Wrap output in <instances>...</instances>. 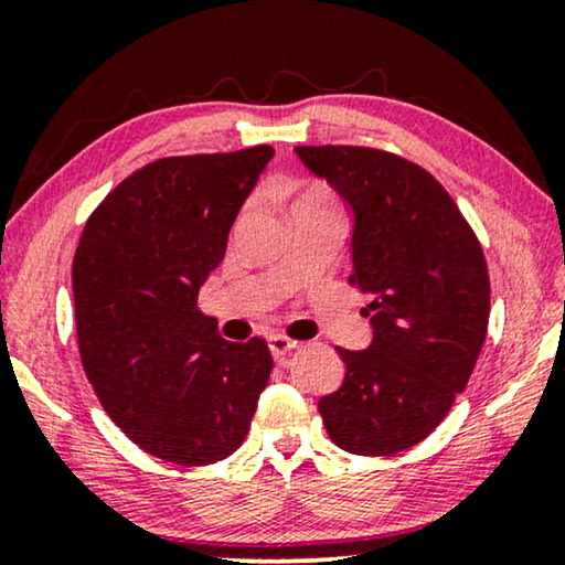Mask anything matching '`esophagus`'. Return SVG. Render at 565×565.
<instances>
[{
  "mask_svg": "<svg viewBox=\"0 0 565 565\" xmlns=\"http://www.w3.org/2000/svg\"><path fill=\"white\" fill-rule=\"evenodd\" d=\"M296 347H298V342H292V339L282 337V334L269 337V350H273V358H275L277 365H285V362H288V358H290V352L296 350Z\"/></svg>",
  "mask_w": 565,
  "mask_h": 565,
  "instance_id": "1",
  "label": "esophagus"
}]
</instances>
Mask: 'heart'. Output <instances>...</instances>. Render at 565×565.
I'll return each instance as SVG.
<instances>
[{"instance_id": "1", "label": "heart", "mask_w": 565, "mask_h": 565, "mask_svg": "<svg viewBox=\"0 0 565 565\" xmlns=\"http://www.w3.org/2000/svg\"><path fill=\"white\" fill-rule=\"evenodd\" d=\"M298 203H329V195L323 190H316L313 188V190H308L306 195L298 200Z\"/></svg>"}]
</instances>
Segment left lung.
Listing matches in <instances>:
<instances>
[{"mask_svg": "<svg viewBox=\"0 0 565 565\" xmlns=\"http://www.w3.org/2000/svg\"><path fill=\"white\" fill-rule=\"evenodd\" d=\"M354 213L350 285L367 296L365 352L319 401L331 443L393 455L431 435L466 391L489 331L491 285L476 231L427 169L370 146H296Z\"/></svg>", "mask_w": 565, "mask_h": 565, "instance_id": "obj_1", "label": "left lung"}]
</instances>
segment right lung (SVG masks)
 <instances>
[{
  "label": "right lung",
  "mask_w": 565,
  "mask_h": 565,
  "mask_svg": "<svg viewBox=\"0 0 565 565\" xmlns=\"http://www.w3.org/2000/svg\"><path fill=\"white\" fill-rule=\"evenodd\" d=\"M273 157L262 143L151 161L107 192L76 246L84 373L107 416L177 466L236 452L273 373L265 339L226 342L198 311L200 285Z\"/></svg>",
  "instance_id": "obj_1"
}]
</instances>
